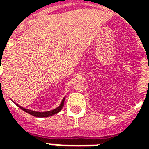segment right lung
<instances>
[{
    "label": "right lung",
    "instance_id": "1",
    "mask_svg": "<svg viewBox=\"0 0 149 149\" xmlns=\"http://www.w3.org/2000/svg\"><path fill=\"white\" fill-rule=\"evenodd\" d=\"M1 81V80H0ZM64 104H65V98L62 100L61 103L60 104V106L57 107L56 109L53 110H51V111H48V112H35V111H33V110H29L27 109H24V108H22L20 105H18L17 104L21 109H22L23 111H24L25 112H27L29 114H30L32 116H37V117H48V116H51L54 115V114H56V113H58L62 109V108L64 106Z\"/></svg>",
    "mask_w": 149,
    "mask_h": 149
}]
</instances>
